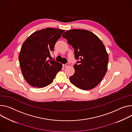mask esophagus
I'll list each match as a JSON object with an SVG mask.
<instances>
[{"label": "esophagus", "mask_w": 132, "mask_h": 132, "mask_svg": "<svg viewBox=\"0 0 132 132\" xmlns=\"http://www.w3.org/2000/svg\"><path fill=\"white\" fill-rule=\"evenodd\" d=\"M69 65V63H67V64H63V66L65 67H67V66H68Z\"/></svg>", "instance_id": "esophagus-1"}]
</instances>
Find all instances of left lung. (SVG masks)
Returning <instances> with one entry per match:
<instances>
[{
  "mask_svg": "<svg viewBox=\"0 0 132 132\" xmlns=\"http://www.w3.org/2000/svg\"><path fill=\"white\" fill-rule=\"evenodd\" d=\"M62 37L74 48L77 61L74 66V74L69 77L74 85L82 90L97 86L105 76L109 63L105 47L96 35L85 29H71Z\"/></svg>",
  "mask_w": 132,
  "mask_h": 132,
  "instance_id": "left-lung-1",
  "label": "left lung"
}]
</instances>
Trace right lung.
I'll return each instance as SVG.
<instances>
[{"label":"right lung","mask_w":132,"mask_h":132,"mask_svg":"<svg viewBox=\"0 0 132 132\" xmlns=\"http://www.w3.org/2000/svg\"><path fill=\"white\" fill-rule=\"evenodd\" d=\"M64 30L47 28L32 33L23 42L19 61L23 77L29 85L37 88L47 86L53 82L62 64L48 60L55 45Z\"/></svg>","instance_id":"right-lung-1"}]
</instances>
